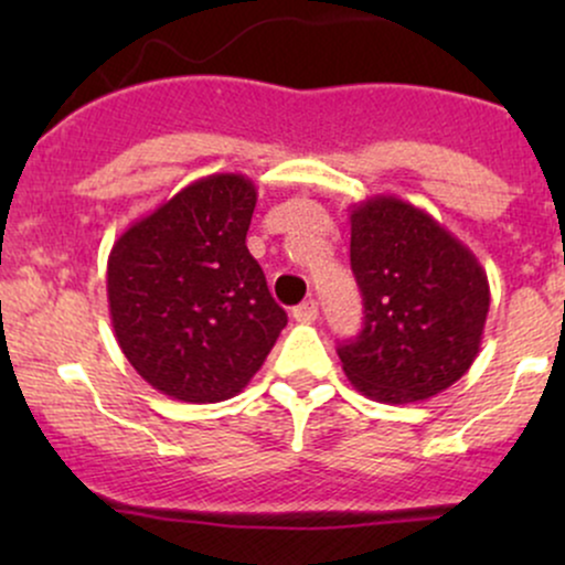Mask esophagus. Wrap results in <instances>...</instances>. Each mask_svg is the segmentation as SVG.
Here are the masks:
<instances>
[{
  "instance_id": "1",
  "label": "esophagus",
  "mask_w": 565,
  "mask_h": 565,
  "mask_svg": "<svg viewBox=\"0 0 565 565\" xmlns=\"http://www.w3.org/2000/svg\"><path fill=\"white\" fill-rule=\"evenodd\" d=\"M291 316H295V321H300V323H313L316 319H319V305H316L313 300H305L297 305V308H291Z\"/></svg>"
}]
</instances>
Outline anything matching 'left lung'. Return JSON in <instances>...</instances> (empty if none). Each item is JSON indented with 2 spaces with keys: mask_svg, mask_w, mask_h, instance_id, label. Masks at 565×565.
I'll use <instances>...</instances> for the list:
<instances>
[{
  "mask_svg": "<svg viewBox=\"0 0 565 565\" xmlns=\"http://www.w3.org/2000/svg\"><path fill=\"white\" fill-rule=\"evenodd\" d=\"M350 268L364 329L337 355L359 393L412 404L444 393L481 350L489 278L478 257L425 210L398 196L350 206Z\"/></svg>",
  "mask_w": 565,
  "mask_h": 565,
  "instance_id": "1",
  "label": "left lung"
}]
</instances>
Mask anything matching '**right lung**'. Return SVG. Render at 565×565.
Segmentation results:
<instances>
[{"label": "right lung", "mask_w": 565, "mask_h": 565, "mask_svg": "<svg viewBox=\"0 0 565 565\" xmlns=\"http://www.w3.org/2000/svg\"><path fill=\"white\" fill-rule=\"evenodd\" d=\"M257 188L236 172L193 180L114 242L106 289L135 372L185 404H217L260 372L287 313L246 249Z\"/></svg>", "instance_id": "1"}]
</instances>
